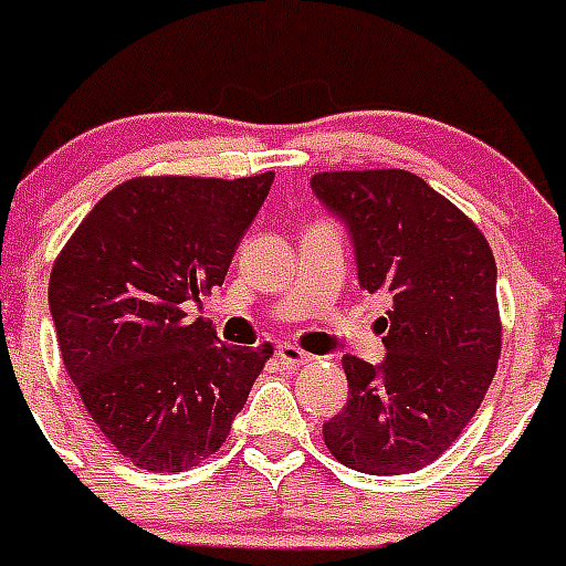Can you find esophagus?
<instances>
[{"label":"esophagus","mask_w":566,"mask_h":566,"mask_svg":"<svg viewBox=\"0 0 566 566\" xmlns=\"http://www.w3.org/2000/svg\"><path fill=\"white\" fill-rule=\"evenodd\" d=\"M275 357H279V363H282V366H287V369H296V366H305V363H311V355H307V352H302V348L291 346V343L279 346Z\"/></svg>","instance_id":"1"}]
</instances>
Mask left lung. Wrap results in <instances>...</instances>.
Listing matches in <instances>:
<instances>
[{
	"mask_svg": "<svg viewBox=\"0 0 566 566\" xmlns=\"http://www.w3.org/2000/svg\"><path fill=\"white\" fill-rule=\"evenodd\" d=\"M346 227L363 291L389 298L380 363L343 357L348 401L325 444L363 474L439 459L480 410L500 357L497 264L480 229L410 171L311 177Z\"/></svg>",
	"mask_w": 566,
	"mask_h": 566,
	"instance_id": "1",
	"label": "left lung"
}]
</instances>
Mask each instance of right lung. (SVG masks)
Returning <instances> with one entry per match:
<instances>
[{
    "label": "right lung",
    "instance_id": "1",
    "mask_svg": "<svg viewBox=\"0 0 566 566\" xmlns=\"http://www.w3.org/2000/svg\"><path fill=\"white\" fill-rule=\"evenodd\" d=\"M273 186L139 177L104 195L49 279L57 346L86 412L145 471H188L227 442L273 348L223 346L188 307L220 287Z\"/></svg>",
    "mask_w": 566,
    "mask_h": 566
}]
</instances>
